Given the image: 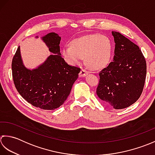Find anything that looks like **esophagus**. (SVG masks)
Instances as JSON below:
<instances>
[{
	"instance_id": "1",
	"label": "esophagus",
	"mask_w": 155,
	"mask_h": 155,
	"mask_svg": "<svg viewBox=\"0 0 155 155\" xmlns=\"http://www.w3.org/2000/svg\"><path fill=\"white\" fill-rule=\"evenodd\" d=\"M87 74H88V71L87 70H86L85 69H81V70L80 72V74H79V75H80V77H84V76H86Z\"/></svg>"
}]
</instances>
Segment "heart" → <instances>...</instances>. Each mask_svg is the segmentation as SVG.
Listing matches in <instances>:
<instances>
[{
	"label": "heart",
	"mask_w": 155,
	"mask_h": 155,
	"mask_svg": "<svg viewBox=\"0 0 155 155\" xmlns=\"http://www.w3.org/2000/svg\"><path fill=\"white\" fill-rule=\"evenodd\" d=\"M112 54L111 40L100 34L78 38L71 42V46L65 45L62 49V55L69 64L78 65L85 57L87 64L95 70L106 68L111 61Z\"/></svg>",
	"instance_id": "1"
}]
</instances>
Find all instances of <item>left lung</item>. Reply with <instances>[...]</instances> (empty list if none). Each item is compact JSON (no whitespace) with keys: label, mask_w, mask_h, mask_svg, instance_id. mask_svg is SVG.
Listing matches in <instances>:
<instances>
[{"label":"left lung","mask_w":155,"mask_h":155,"mask_svg":"<svg viewBox=\"0 0 155 155\" xmlns=\"http://www.w3.org/2000/svg\"><path fill=\"white\" fill-rule=\"evenodd\" d=\"M112 33L115 42L113 61L100 71L96 94L107 106L118 110L131 106L140 97L147 64L138 45L119 32Z\"/></svg>","instance_id":"1"}]
</instances>
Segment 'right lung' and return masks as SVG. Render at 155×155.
<instances>
[{"instance_id": "right-lung-1", "label": "right lung", "mask_w": 155, "mask_h": 155, "mask_svg": "<svg viewBox=\"0 0 155 155\" xmlns=\"http://www.w3.org/2000/svg\"><path fill=\"white\" fill-rule=\"evenodd\" d=\"M42 40L52 54L43 64L31 70L23 65L18 47L12 58V75L16 89L25 100L37 108L51 110L67 99L80 68L68 65L61 58V37L58 34L48 33Z\"/></svg>"}]
</instances>
